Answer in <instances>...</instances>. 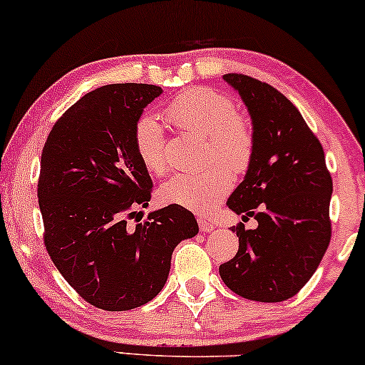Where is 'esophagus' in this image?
Segmentation results:
<instances>
[{"instance_id": "esophagus-1", "label": "esophagus", "mask_w": 365, "mask_h": 365, "mask_svg": "<svg viewBox=\"0 0 365 365\" xmlns=\"http://www.w3.org/2000/svg\"><path fill=\"white\" fill-rule=\"evenodd\" d=\"M197 225H200V230L202 231V233H210V231L216 228L211 221H206V220H197Z\"/></svg>"}]
</instances>
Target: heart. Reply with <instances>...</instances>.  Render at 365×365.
Wrapping results in <instances>:
<instances>
[{
  "label": "heart",
  "mask_w": 365,
  "mask_h": 365,
  "mask_svg": "<svg viewBox=\"0 0 365 365\" xmlns=\"http://www.w3.org/2000/svg\"><path fill=\"white\" fill-rule=\"evenodd\" d=\"M168 117L181 129L207 137V163L221 160L235 173L248 169L255 153V134L250 122L236 112L228 93L207 87L189 88L169 103ZM134 148L149 173L160 176L168 171L164 132L154 115L137 120ZM224 165L212 163L201 173L173 174L159 187L160 201L194 212L215 210L231 187V174Z\"/></svg>",
  "instance_id": "b5f03b06"
}]
</instances>
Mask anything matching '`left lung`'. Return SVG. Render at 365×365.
Masks as SVG:
<instances>
[{"label":"left lung","mask_w":365,"mask_h":365,"mask_svg":"<svg viewBox=\"0 0 365 365\" xmlns=\"http://www.w3.org/2000/svg\"><path fill=\"white\" fill-rule=\"evenodd\" d=\"M223 80L240 93L255 134L252 163L226 205L258 226H236L238 253L220 275L236 295L283 302L302 290L327 252L332 178L319 139L283 93L248 75Z\"/></svg>","instance_id":"8db88e82"}]
</instances>
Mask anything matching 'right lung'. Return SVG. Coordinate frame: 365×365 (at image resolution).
Here are the masks:
<instances>
[{
	"label": "right lung",
	"mask_w": 365,
	"mask_h": 365,
	"mask_svg": "<svg viewBox=\"0 0 365 365\" xmlns=\"http://www.w3.org/2000/svg\"><path fill=\"white\" fill-rule=\"evenodd\" d=\"M163 88L112 83L73 103L46 137L38 205L45 246L68 285L97 309L132 310L163 290L174 248L197 235L191 211L149 206L153 179L134 148V127Z\"/></svg>",
	"instance_id": "right-lung-1"
}]
</instances>
